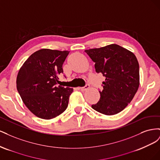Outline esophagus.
<instances>
[{"label":"esophagus","mask_w":160,"mask_h":160,"mask_svg":"<svg viewBox=\"0 0 160 160\" xmlns=\"http://www.w3.org/2000/svg\"><path fill=\"white\" fill-rule=\"evenodd\" d=\"M89 88V84H86V85L85 87H83V88H79V89L81 91H85L87 89H88Z\"/></svg>","instance_id":"obj_1"}]
</instances>
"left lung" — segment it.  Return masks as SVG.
<instances>
[{
    "mask_svg": "<svg viewBox=\"0 0 160 160\" xmlns=\"http://www.w3.org/2000/svg\"><path fill=\"white\" fill-rule=\"evenodd\" d=\"M95 62V71L105 77L100 99L91 107L98 112L113 115L132 101L139 85V68L132 52L116 44L85 50Z\"/></svg>",
    "mask_w": 160,
    "mask_h": 160,
    "instance_id": "obj_1",
    "label": "left lung"
}]
</instances>
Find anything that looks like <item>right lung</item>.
Returning <instances> with one entry per match:
<instances>
[{"instance_id": "1", "label": "right lung", "mask_w": 160, "mask_h": 160, "mask_svg": "<svg viewBox=\"0 0 160 160\" xmlns=\"http://www.w3.org/2000/svg\"><path fill=\"white\" fill-rule=\"evenodd\" d=\"M68 51L40 49L28 58L18 72L17 88L31 112L43 119H51L64 112L72 88L57 86L58 75Z\"/></svg>"}]
</instances>
